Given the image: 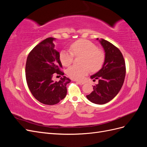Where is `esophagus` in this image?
<instances>
[{"mask_svg":"<svg viewBox=\"0 0 147 147\" xmlns=\"http://www.w3.org/2000/svg\"><path fill=\"white\" fill-rule=\"evenodd\" d=\"M77 83L80 84H84V82H80V81H77Z\"/></svg>","mask_w":147,"mask_h":147,"instance_id":"1","label":"esophagus"}]
</instances>
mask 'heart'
<instances>
[{
    "label": "heart",
    "instance_id": "b5f03b06",
    "mask_svg": "<svg viewBox=\"0 0 147 147\" xmlns=\"http://www.w3.org/2000/svg\"><path fill=\"white\" fill-rule=\"evenodd\" d=\"M71 50H62L59 59L62 64L69 66L73 62L74 55L82 56L81 65H73L67 70V74L72 79L82 80L90 72L99 70L104 64V52L91 42L85 39L77 40L71 45Z\"/></svg>",
    "mask_w": 147,
    "mask_h": 147
}]
</instances>
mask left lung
Masks as SVG:
<instances>
[{"label":"left lung","instance_id":"1","mask_svg":"<svg viewBox=\"0 0 147 147\" xmlns=\"http://www.w3.org/2000/svg\"><path fill=\"white\" fill-rule=\"evenodd\" d=\"M99 40V38H97ZM99 42L105 51V60L102 69L91 76L99 83L93 86V91L87 99L96 104H104L116 96L123 86L126 75V65L119 49L104 39Z\"/></svg>","mask_w":147,"mask_h":147}]
</instances>
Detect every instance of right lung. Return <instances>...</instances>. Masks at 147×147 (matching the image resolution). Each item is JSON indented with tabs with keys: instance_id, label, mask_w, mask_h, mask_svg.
Wrapping results in <instances>:
<instances>
[{
	"instance_id": "right-lung-1",
	"label": "right lung",
	"mask_w": 147,
	"mask_h": 147,
	"mask_svg": "<svg viewBox=\"0 0 147 147\" xmlns=\"http://www.w3.org/2000/svg\"><path fill=\"white\" fill-rule=\"evenodd\" d=\"M49 37L35 46L28 56L26 64V78L30 91L40 102L55 105L67 94L66 85L70 80L65 76L59 82L52 80L54 74L64 75L59 53L56 50L54 41Z\"/></svg>"
}]
</instances>
